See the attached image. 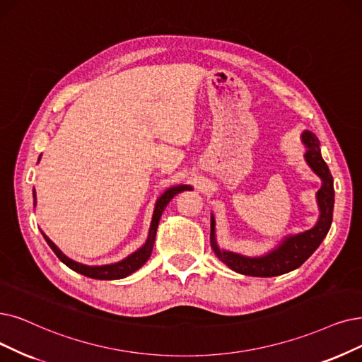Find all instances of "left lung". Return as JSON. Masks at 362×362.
Here are the masks:
<instances>
[{"label": "left lung", "mask_w": 362, "mask_h": 362, "mask_svg": "<svg viewBox=\"0 0 362 362\" xmlns=\"http://www.w3.org/2000/svg\"><path fill=\"white\" fill-rule=\"evenodd\" d=\"M301 142L305 144V158L310 169L321 178L322 185L316 193L320 218L310 228L298 235L286 236L276 248L259 257H245L231 251L220 250L215 240V220L211 215V245L212 250L224 264L240 274L257 278H272L288 273L300 267L320 247L327 236L332 221V209H334V185L332 177L324 158L321 156L320 139L315 134L306 131L301 134Z\"/></svg>", "instance_id": "left-lung-1"}]
</instances>
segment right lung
I'll return each instance as SVG.
<instances>
[{"instance_id":"right-lung-1","label":"right lung","mask_w":362,"mask_h":362,"mask_svg":"<svg viewBox=\"0 0 362 362\" xmlns=\"http://www.w3.org/2000/svg\"><path fill=\"white\" fill-rule=\"evenodd\" d=\"M41 157V156H40ZM40 160V158H38ZM184 190H192L190 185H175V187H170L160 197L157 199L156 202V206H154V212H153V218H151V226H150V231H148V238L147 242L142 245V247L135 251L134 254H131L129 257H126L124 259L119 263H114V264H105V266H86L81 263L74 262V259L68 258L59 248L56 247V245L42 233L45 236L46 242L49 243V247L53 250V252L57 255V258L61 259L64 264H66L71 270H74L80 274H84V276L92 278V279H100V281H112V279H123L129 274H132L134 272H136L139 267H142L146 264L147 259L150 258L151 252H153V247H154V240H156V231H157V226L158 221H160V216L165 211V208L168 206L169 202L172 200V197L184 192ZM35 190H34V206H35Z\"/></svg>"}]
</instances>
